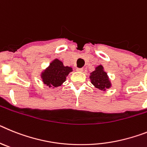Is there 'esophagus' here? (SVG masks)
<instances>
[{
    "label": "esophagus",
    "mask_w": 147,
    "mask_h": 147,
    "mask_svg": "<svg viewBox=\"0 0 147 147\" xmlns=\"http://www.w3.org/2000/svg\"><path fill=\"white\" fill-rule=\"evenodd\" d=\"M76 70H77V71H78V72H83V71H84L83 68H77L76 69Z\"/></svg>",
    "instance_id": "obj_1"
}]
</instances>
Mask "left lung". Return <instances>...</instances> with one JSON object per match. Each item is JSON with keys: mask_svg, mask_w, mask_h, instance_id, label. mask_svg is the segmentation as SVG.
<instances>
[{"mask_svg": "<svg viewBox=\"0 0 147 147\" xmlns=\"http://www.w3.org/2000/svg\"><path fill=\"white\" fill-rule=\"evenodd\" d=\"M89 78L93 86L100 90L106 91L107 89H109L112 86L111 81H109L107 73L104 71V66L102 65H99L95 67V69L90 73Z\"/></svg>", "mask_w": 147, "mask_h": 147, "instance_id": "8db88e82", "label": "left lung"}]
</instances>
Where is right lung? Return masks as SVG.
<instances>
[{"label":"right lung","instance_id":"obj_1","mask_svg":"<svg viewBox=\"0 0 147 147\" xmlns=\"http://www.w3.org/2000/svg\"><path fill=\"white\" fill-rule=\"evenodd\" d=\"M71 72H72V67L65 66L62 61L56 58L41 72L40 77L45 85L49 88H55L61 86L65 82L66 77Z\"/></svg>","mask_w":147,"mask_h":147}]
</instances>
